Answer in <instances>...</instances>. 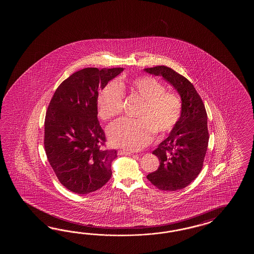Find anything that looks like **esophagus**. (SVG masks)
<instances>
[{"mask_svg": "<svg viewBox=\"0 0 254 254\" xmlns=\"http://www.w3.org/2000/svg\"><path fill=\"white\" fill-rule=\"evenodd\" d=\"M118 154H120V155H132V152L125 151V150H121V151H118Z\"/></svg>", "mask_w": 254, "mask_h": 254, "instance_id": "1", "label": "esophagus"}]
</instances>
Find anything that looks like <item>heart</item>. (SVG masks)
I'll return each mask as SVG.
<instances>
[{"label":"heart","mask_w":254,"mask_h":254,"mask_svg":"<svg viewBox=\"0 0 254 254\" xmlns=\"http://www.w3.org/2000/svg\"><path fill=\"white\" fill-rule=\"evenodd\" d=\"M125 95L141 101L135 113L137 120H121L108 129L109 140L117 147L138 151L149 144L152 132L158 137L169 134L182 117L184 104L177 92L165 90L153 76L141 75L110 81L98 94V115L103 122L123 113Z\"/></svg>","instance_id":"b5f03b06"}]
</instances>
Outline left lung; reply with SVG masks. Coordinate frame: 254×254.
Returning <instances> with one entry per match:
<instances>
[{
    "label": "left lung",
    "instance_id": "8db88e82",
    "mask_svg": "<svg viewBox=\"0 0 254 254\" xmlns=\"http://www.w3.org/2000/svg\"><path fill=\"white\" fill-rule=\"evenodd\" d=\"M146 71L161 75L178 91L184 104L182 117L152 154L160 161L147 179L162 190L184 189L200 173L209 142L205 106L192 83L170 67L159 65Z\"/></svg>",
    "mask_w": 254,
    "mask_h": 254
}]
</instances>
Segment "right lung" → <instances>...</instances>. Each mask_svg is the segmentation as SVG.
<instances>
[{
    "label": "right lung",
    "instance_id": "obj_1",
    "mask_svg": "<svg viewBox=\"0 0 254 254\" xmlns=\"http://www.w3.org/2000/svg\"><path fill=\"white\" fill-rule=\"evenodd\" d=\"M124 70L84 68L60 84L44 122V149L65 188L77 194L101 189L112 177L116 150L104 149L105 133L98 120L99 89Z\"/></svg>",
    "mask_w": 254,
    "mask_h": 254
}]
</instances>
